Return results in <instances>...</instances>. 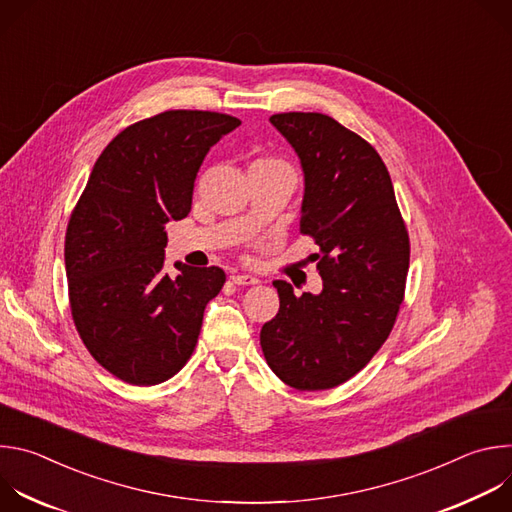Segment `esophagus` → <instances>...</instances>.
I'll use <instances>...</instances> for the list:
<instances>
[{
    "mask_svg": "<svg viewBox=\"0 0 512 512\" xmlns=\"http://www.w3.org/2000/svg\"><path fill=\"white\" fill-rule=\"evenodd\" d=\"M231 279L237 285H255V283H259V279L255 275H247V273H235V275H231Z\"/></svg>",
    "mask_w": 512,
    "mask_h": 512,
    "instance_id": "obj_1",
    "label": "esophagus"
}]
</instances>
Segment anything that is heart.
I'll return each mask as SVG.
<instances>
[{
    "instance_id": "obj_1",
    "label": "heart",
    "mask_w": 512,
    "mask_h": 512,
    "mask_svg": "<svg viewBox=\"0 0 512 512\" xmlns=\"http://www.w3.org/2000/svg\"><path fill=\"white\" fill-rule=\"evenodd\" d=\"M253 164H261V166H283V168H287L283 162H279V160H273V158H261V160L253 162Z\"/></svg>"
}]
</instances>
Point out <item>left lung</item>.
I'll return each instance as SVG.
<instances>
[{"mask_svg":"<svg viewBox=\"0 0 512 512\" xmlns=\"http://www.w3.org/2000/svg\"><path fill=\"white\" fill-rule=\"evenodd\" d=\"M271 125L304 172L300 229L316 239L320 294L275 279L279 312L261 328L271 371L298 391L354 377L387 340L405 294L409 237L391 176L371 143L322 113H279Z\"/></svg>","mask_w":512,"mask_h":512,"instance_id":"1","label":"left lung"}]
</instances>
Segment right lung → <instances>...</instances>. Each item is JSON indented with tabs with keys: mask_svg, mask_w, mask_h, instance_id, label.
<instances>
[{
	"mask_svg": "<svg viewBox=\"0 0 512 512\" xmlns=\"http://www.w3.org/2000/svg\"><path fill=\"white\" fill-rule=\"evenodd\" d=\"M241 121L210 111H166L123 129L99 156L64 241L70 310L93 358L125 383L174 377L194 352L221 267L164 271L166 225L192 206L196 174Z\"/></svg>",
	"mask_w": 512,
	"mask_h": 512,
	"instance_id": "1",
	"label": "right lung"
}]
</instances>
